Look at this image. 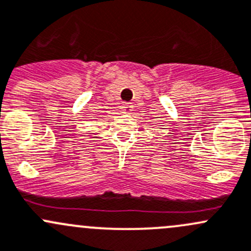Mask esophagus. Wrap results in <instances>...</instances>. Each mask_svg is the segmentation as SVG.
Wrapping results in <instances>:
<instances>
[{
    "label": "esophagus",
    "instance_id": "1",
    "mask_svg": "<svg viewBox=\"0 0 251 251\" xmlns=\"http://www.w3.org/2000/svg\"><path fill=\"white\" fill-rule=\"evenodd\" d=\"M123 109L125 113H130L131 110H132V104L128 103V102H126V103L123 104Z\"/></svg>",
    "mask_w": 251,
    "mask_h": 251
}]
</instances>
